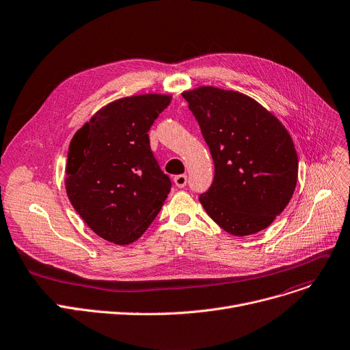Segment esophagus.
Listing matches in <instances>:
<instances>
[{"label": "esophagus", "instance_id": "1", "mask_svg": "<svg viewBox=\"0 0 350 350\" xmlns=\"http://www.w3.org/2000/svg\"><path fill=\"white\" fill-rule=\"evenodd\" d=\"M173 180H174V184L177 185L178 189H183L184 185L187 184V176H185V174H178V176H176Z\"/></svg>", "mask_w": 350, "mask_h": 350}]
</instances>
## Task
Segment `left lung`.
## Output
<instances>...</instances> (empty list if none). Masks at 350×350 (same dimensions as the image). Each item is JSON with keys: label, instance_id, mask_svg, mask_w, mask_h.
<instances>
[{"label": "left lung", "instance_id": "8db88e82", "mask_svg": "<svg viewBox=\"0 0 350 350\" xmlns=\"http://www.w3.org/2000/svg\"><path fill=\"white\" fill-rule=\"evenodd\" d=\"M214 160V181L200 202L228 234L266 229L290 202L298 178L294 142L270 111L234 90L183 92Z\"/></svg>", "mask_w": 350, "mask_h": 350}]
</instances>
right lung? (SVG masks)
Listing matches in <instances>:
<instances>
[{
    "label": "right lung",
    "mask_w": 350,
    "mask_h": 350,
    "mask_svg": "<svg viewBox=\"0 0 350 350\" xmlns=\"http://www.w3.org/2000/svg\"><path fill=\"white\" fill-rule=\"evenodd\" d=\"M170 101L169 94L115 100L70 142L67 197L88 228L108 242L137 241L170 193V178L160 170L148 135Z\"/></svg>",
    "instance_id": "right-lung-1"
}]
</instances>
